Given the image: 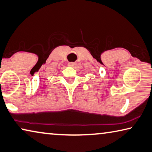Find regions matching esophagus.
Segmentation results:
<instances>
[{
	"mask_svg": "<svg viewBox=\"0 0 152 152\" xmlns=\"http://www.w3.org/2000/svg\"><path fill=\"white\" fill-rule=\"evenodd\" d=\"M68 66L72 67V68H76L78 66V64L76 62H70V63L68 64Z\"/></svg>",
	"mask_w": 152,
	"mask_h": 152,
	"instance_id": "34e87169",
	"label": "esophagus"
}]
</instances>
